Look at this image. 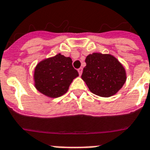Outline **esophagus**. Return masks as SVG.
Wrapping results in <instances>:
<instances>
[{"instance_id":"esophagus-1","label":"esophagus","mask_w":150,"mask_h":150,"mask_svg":"<svg viewBox=\"0 0 150 150\" xmlns=\"http://www.w3.org/2000/svg\"><path fill=\"white\" fill-rule=\"evenodd\" d=\"M78 71H79V75H82V68H80L78 69Z\"/></svg>"}]
</instances>
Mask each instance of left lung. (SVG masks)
Segmentation results:
<instances>
[{"label": "left lung", "mask_w": 150, "mask_h": 150, "mask_svg": "<svg viewBox=\"0 0 150 150\" xmlns=\"http://www.w3.org/2000/svg\"><path fill=\"white\" fill-rule=\"evenodd\" d=\"M82 79L90 91L101 97L115 95L125 83L126 71L122 64L110 54L93 53L86 58Z\"/></svg>", "instance_id": "8db88e82"}]
</instances>
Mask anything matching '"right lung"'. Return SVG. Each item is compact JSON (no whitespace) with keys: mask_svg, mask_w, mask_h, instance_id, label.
<instances>
[{"mask_svg":"<svg viewBox=\"0 0 150 150\" xmlns=\"http://www.w3.org/2000/svg\"><path fill=\"white\" fill-rule=\"evenodd\" d=\"M79 73L72 66V60L59 53L40 61L34 69V86L50 98L63 96Z\"/></svg>","mask_w":150,"mask_h":150,"instance_id":"obj_1","label":"right lung"}]
</instances>
